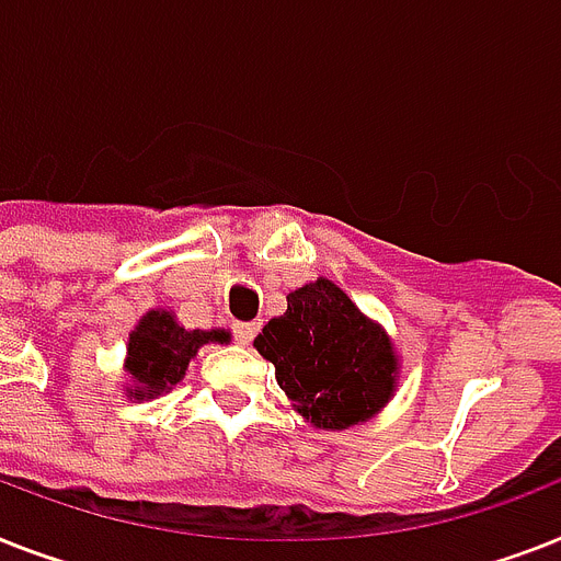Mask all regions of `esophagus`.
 Here are the masks:
<instances>
[{"instance_id": "esophagus-1", "label": "esophagus", "mask_w": 561, "mask_h": 561, "mask_svg": "<svg viewBox=\"0 0 561 561\" xmlns=\"http://www.w3.org/2000/svg\"><path fill=\"white\" fill-rule=\"evenodd\" d=\"M256 331H259V322H236V325H233L236 343L248 345L250 340H253V334H256Z\"/></svg>"}]
</instances>
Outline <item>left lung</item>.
<instances>
[{
	"label": "left lung",
	"instance_id": "1",
	"mask_svg": "<svg viewBox=\"0 0 561 561\" xmlns=\"http://www.w3.org/2000/svg\"><path fill=\"white\" fill-rule=\"evenodd\" d=\"M253 345L271 359L276 383L302 417L320 430L366 421L394 391L389 336L328 279L288 294V311L267 322Z\"/></svg>",
	"mask_w": 561,
	"mask_h": 561
}]
</instances>
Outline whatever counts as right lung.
Wrapping results in <instances>:
<instances>
[{
    "instance_id": "right-lung-1",
    "label": "right lung",
    "mask_w": 561,
    "mask_h": 561,
    "mask_svg": "<svg viewBox=\"0 0 561 561\" xmlns=\"http://www.w3.org/2000/svg\"><path fill=\"white\" fill-rule=\"evenodd\" d=\"M227 331H186L167 311H149L129 336L131 398H154L181 383L190 359L204 343H227Z\"/></svg>"
}]
</instances>
